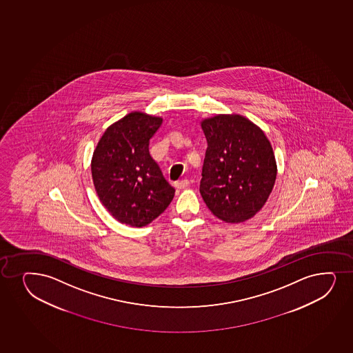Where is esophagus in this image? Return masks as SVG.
<instances>
[{"instance_id":"esophagus-1","label":"esophagus","mask_w":353,"mask_h":353,"mask_svg":"<svg viewBox=\"0 0 353 353\" xmlns=\"http://www.w3.org/2000/svg\"><path fill=\"white\" fill-rule=\"evenodd\" d=\"M175 187L178 188V190H183V188H187L188 185H190V181L187 180V179H183V180H180V181H176L174 183Z\"/></svg>"}]
</instances>
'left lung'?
Returning <instances> with one entry per match:
<instances>
[{
	"instance_id": "left-lung-1",
	"label": "left lung",
	"mask_w": 353,
	"mask_h": 353,
	"mask_svg": "<svg viewBox=\"0 0 353 353\" xmlns=\"http://www.w3.org/2000/svg\"><path fill=\"white\" fill-rule=\"evenodd\" d=\"M207 139L200 193L225 223L251 219L274 187L276 161L259 126L240 114H216L200 121Z\"/></svg>"
}]
</instances>
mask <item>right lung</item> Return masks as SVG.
Wrapping results in <instances>:
<instances>
[{"label":"right lung","mask_w":353,"mask_h":353,"mask_svg":"<svg viewBox=\"0 0 353 353\" xmlns=\"http://www.w3.org/2000/svg\"><path fill=\"white\" fill-rule=\"evenodd\" d=\"M161 123V117L134 110L107 127L94 150L90 170L95 191L119 223L147 226L174 198V188L148 150Z\"/></svg>","instance_id":"obj_1"}]
</instances>
